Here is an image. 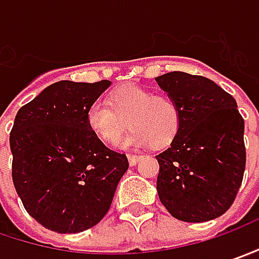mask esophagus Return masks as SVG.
I'll return each instance as SVG.
<instances>
[{"mask_svg": "<svg viewBox=\"0 0 259 259\" xmlns=\"http://www.w3.org/2000/svg\"><path fill=\"white\" fill-rule=\"evenodd\" d=\"M127 159H129L130 166H135L136 163L141 161L142 156H141V155H129V156H127Z\"/></svg>", "mask_w": 259, "mask_h": 259, "instance_id": "esophagus-1", "label": "esophagus"}]
</instances>
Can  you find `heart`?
Instances as JSON below:
<instances>
[{"instance_id":"1","label":"heart","mask_w":259,"mask_h":259,"mask_svg":"<svg viewBox=\"0 0 259 259\" xmlns=\"http://www.w3.org/2000/svg\"><path fill=\"white\" fill-rule=\"evenodd\" d=\"M180 106L171 97L155 96L151 90L124 85L108 97V104L97 100L87 110V124L100 139L116 145L127 126L133 127L120 149L166 146L181 129Z\"/></svg>"}]
</instances>
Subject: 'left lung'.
Listing matches in <instances>:
<instances>
[{
    "label": "left lung",
    "mask_w": 259,
    "mask_h": 259,
    "mask_svg": "<svg viewBox=\"0 0 259 259\" xmlns=\"http://www.w3.org/2000/svg\"><path fill=\"white\" fill-rule=\"evenodd\" d=\"M155 79L183 116L171 146L156 155L159 200L178 220L216 219L232 206L245 171V123L238 104L200 75L175 71Z\"/></svg>",
    "instance_id": "8db88e82"
}]
</instances>
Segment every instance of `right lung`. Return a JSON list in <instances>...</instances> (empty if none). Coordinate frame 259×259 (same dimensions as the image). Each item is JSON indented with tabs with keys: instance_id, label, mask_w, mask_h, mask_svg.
Returning a JSON list of instances; mask_svg holds the SVG:
<instances>
[{
	"instance_id": "right-lung-1",
	"label": "right lung",
	"mask_w": 259,
	"mask_h": 259,
	"mask_svg": "<svg viewBox=\"0 0 259 259\" xmlns=\"http://www.w3.org/2000/svg\"><path fill=\"white\" fill-rule=\"evenodd\" d=\"M110 81H59L20 108L10 133L13 183L27 213L58 233H79L106 216L126 155L87 124V110Z\"/></svg>"
}]
</instances>
